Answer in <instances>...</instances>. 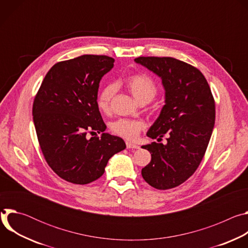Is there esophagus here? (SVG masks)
Segmentation results:
<instances>
[{"mask_svg":"<svg viewBox=\"0 0 248 248\" xmlns=\"http://www.w3.org/2000/svg\"><path fill=\"white\" fill-rule=\"evenodd\" d=\"M126 148H128V149H138L139 146L136 145V144H133L131 142H126Z\"/></svg>","mask_w":248,"mask_h":248,"instance_id":"esophagus-1","label":"esophagus"}]
</instances>
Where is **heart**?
<instances>
[{
	"label": "heart",
	"mask_w": 248,
	"mask_h": 248,
	"mask_svg": "<svg viewBox=\"0 0 248 248\" xmlns=\"http://www.w3.org/2000/svg\"><path fill=\"white\" fill-rule=\"evenodd\" d=\"M124 84L140 104L151 102L158 93L157 85L154 80L144 74L128 76L124 79ZM115 93L116 85L114 83L107 84L100 91L97 97V106L102 112H110L111 103ZM144 127L145 124L143 121L130 119H119L111 124V130L115 134L128 140L135 139Z\"/></svg>",
	"instance_id": "b5f03b06"
}]
</instances>
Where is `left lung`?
<instances>
[{"label":"left lung","mask_w":248,"mask_h":248,"mask_svg":"<svg viewBox=\"0 0 248 248\" xmlns=\"http://www.w3.org/2000/svg\"><path fill=\"white\" fill-rule=\"evenodd\" d=\"M137 63L161 78L165 105L147 136L167 144L142 146L151 153V162L142 169L145 182L165 190L179 186L200 165L215 124V101L200 70L170 57H139Z\"/></svg>","instance_id":"8db88e82"}]
</instances>
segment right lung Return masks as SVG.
Segmentation results:
<instances>
[{
    "mask_svg": "<svg viewBox=\"0 0 248 248\" xmlns=\"http://www.w3.org/2000/svg\"><path fill=\"white\" fill-rule=\"evenodd\" d=\"M108 56L83 55L59 62L47 73L35 96L33 122L50 168L75 185L90 184L104 173L109 159L125 148L118 136L104 132L97 106L99 83L114 67Z\"/></svg>",
    "mask_w": 248,
    "mask_h": 248,
    "instance_id": "1",
    "label": "right lung"
}]
</instances>
